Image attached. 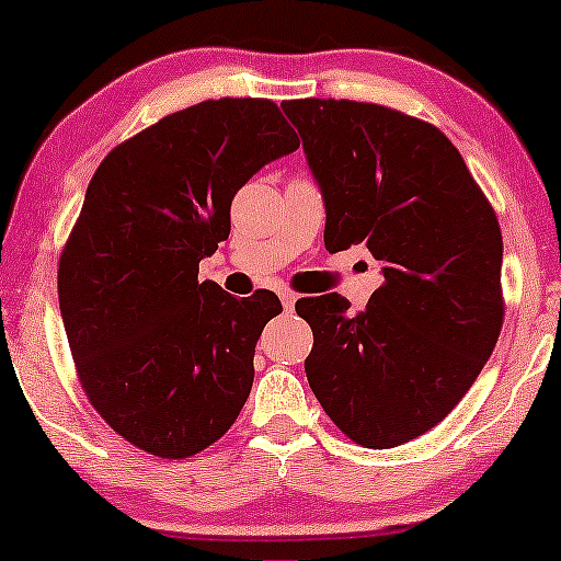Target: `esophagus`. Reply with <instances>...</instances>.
<instances>
[{
	"label": "esophagus",
	"instance_id": "34e87169",
	"mask_svg": "<svg viewBox=\"0 0 561 561\" xmlns=\"http://www.w3.org/2000/svg\"><path fill=\"white\" fill-rule=\"evenodd\" d=\"M296 301H298V296L290 294V290H283V294H280V304H283V309H286L288 313L296 309Z\"/></svg>",
	"mask_w": 561,
	"mask_h": 561
}]
</instances>
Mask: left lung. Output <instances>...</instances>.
<instances>
[{"mask_svg": "<svg viewBox=\"0 0 561 561\" xmlns=\"http://www.w3.org/2000/svg\"><path fill=\"white\" fill-rule=\"evenodd\" d=\"M327 209L329 252L365 244L382 286L352 317L340 294L301 298L306 378L327 416L363 447L434 428L472 388L503 327V237L449 137L388 106L294 99Z\"/></svg>", "mask_w": 561, "mask_h": 561, "instance_id": "obj_1", "label": "left lung"}]
</instances>
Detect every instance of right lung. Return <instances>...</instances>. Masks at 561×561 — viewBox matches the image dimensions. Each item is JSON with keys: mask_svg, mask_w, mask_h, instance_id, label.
Instances as JSON below:
<instances>
[{"mask_svg": "<svg viewBox=\"0 0 561 561\" xmlns=\"http://www.w3.org/2000/svg\"><path fill=\"white\" fill-rule=\"evenodd\" d=\"M298 150L267 99L168 114L96 168L58 265L81 388L135 447L183 459L227 434L255 378V344L283 311L198 280L229 237V206L260 168Z\"/></svg>", "mask_w": 561, "mask_h": 561, "instance_id": "add662e5", "label": "right lung"}]
</instances>
